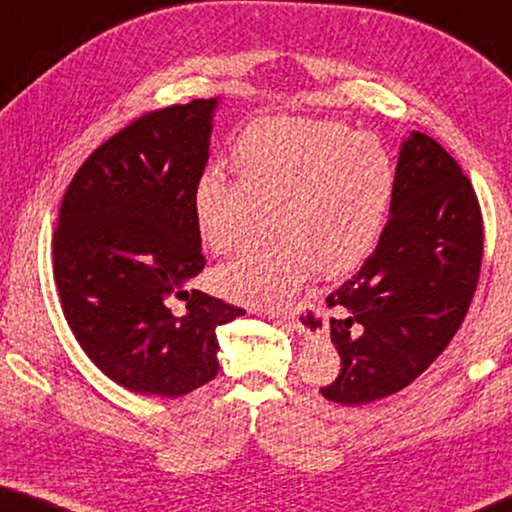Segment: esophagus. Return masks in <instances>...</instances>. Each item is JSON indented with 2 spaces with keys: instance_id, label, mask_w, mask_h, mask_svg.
I'll list each match as a JSON object with an SVG mask.
<instances>
[{
  "instance_id": "34e87169",
  "label": "esophagus",
  "mask_w": 512,
  "mask_h": 512,
  "mask_svg": "<svg viewBox=\"0 0 512 512\" xmlns=\"http://www.w3.org/2000/svg\"><path fill=\"white\" fill-rule=\"evenodd\" d=\"M277 323L284 325V327H289V329H293V332H298V334H302V336H309V334H314V332H311V329H309L305 323H300V320L296 318V314L280 316V318H277ZM318 329H320V327H318ZM318 329H316V334H318Z\"/></svg>"
}]
</instances>
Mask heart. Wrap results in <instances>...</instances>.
<instances>
[{
	"label": "heart",
	"mask_w": 512,
	"mask_h": 512,
	"mask_svg": "<svg viewBox=\"0 0 512 512\" xmlns=\"http://www.w3.org/2000/svg\"><path fill=\"white\" fill-rule=\"evenodd\" d=\"M237 180L205 171L194 187L203 244L235 255L282 237L223 266L214 287L246 305L277 309L311 275L339 277L377 246L395 194V164L377 135L314 119H264L232 149Z\"/></svg>",
	"instance_id": "heart-1"
}]
</instances>
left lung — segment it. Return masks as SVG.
Segmentation results:
<instances>
[{
    "label": "left lung",
    "instance_id": "1",
    "mask_svg": "<svg viewBox=\"0 0 512 512\" xmlns=\"http://www.w3.org/2000/svg\"><path fill=\"white\" fill-rule=\"evenodd\" d=\"M379 244L327 296L341 357L325 400L357 406L402 391L461 327L479 280L483 221L461 167L413 131L400 146L395 194Z\"/></svg>",
    "mask_w": 512,
    "mask_h": 512
}]
</instances>
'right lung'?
I'll use <instances>...</instances> for the list:
<instances>
[{
	"instance_id": "obj_1",
	"label": "right lung",
	"mask_w": 512,
	"mask_h": 512,
	"mask_svg": "<svg viewBox=\"0 0 512 512\" xmlns=\"http://www.w3.org/2000/svg\"><path fill=\"white\" fill-rule=\"evenodd\" d=\"M219 99L144 115L101 144L67 187L54 277L76 341L126 391L183 397L219 372L221 327L246 311L189 289L203 271L194 187ZM187 299L185 317L168 302Z\"/></svg>"
}]
</instances>
